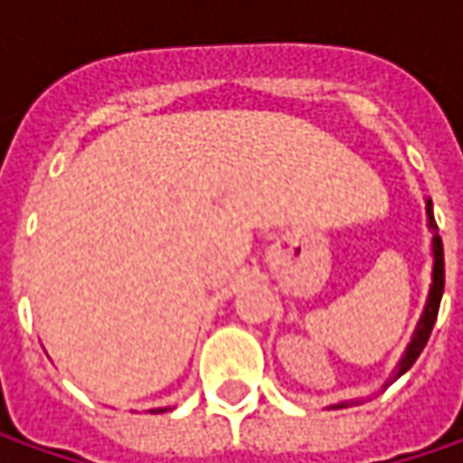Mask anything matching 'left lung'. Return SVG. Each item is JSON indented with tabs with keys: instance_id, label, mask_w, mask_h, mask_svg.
<instances>
[{
	"instance_id": "obj_1",
	"label": "left lung",
	"mask_w": 463,
	"mask_h": 463,
	"mask_svg": "<svg viewBox=\"0 0 463 463\" xmlns=\"http://www.w3.org/2000/svg\"><path fill=\"white\" fill-rule=\"evenodd\" d=\"M425 214H428V228H430V253H432V269H430V288H428V298H425V306L422 313L417 318V326H414L412 336L407 342V347L402 352L399 363L393 365L389 381L381 386V389H389L396 378H402L404 373L410 371L414 365V360L420 357V352L425 350L428 339H430L432 326H435V318H438V308H440V298H443V288H446V264H443V241L438 235V225H435V217H432V202L425 199ZM352 404H360V399H347V402H336L332 404V410H345Z\"/></svg>"
}]
</instances>
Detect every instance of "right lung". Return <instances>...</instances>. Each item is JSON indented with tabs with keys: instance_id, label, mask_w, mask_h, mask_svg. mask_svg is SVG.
<instances>
[{
	"instance_id": "right-lung-1",
	"label": "right lung",
	"mask_w": 463,
	"mask_h": 463,
	"mask_svg": "<svg viewBox=\"0 0 463 463\" xmlns=\"http://www.w3.org/2000/svg\"><path fill=\"white\" fill-rule=\"evenodd\" d=\"M168 410H171V407H157V410H152V412L160 414V412H168Z\"/></svg>"
}]
</instances>
